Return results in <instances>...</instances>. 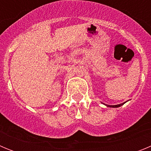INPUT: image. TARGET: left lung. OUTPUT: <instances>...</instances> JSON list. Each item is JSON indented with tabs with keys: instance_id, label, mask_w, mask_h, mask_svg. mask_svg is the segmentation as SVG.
Listing matches in <instances>:
<instances>
[{
	"instance_id": "left-lung-1",
	"label": "left lung",
	"mask_w": 151,
	"mask_h": 151,
	"mask_svg": "<svg viewBox=\"0 0 151 151\" xmlns=\"http://www.w3.org/2000/svg\"><path fill=\"white\" fill-rule=\"evenodd\" d=\"M124 104H125V103H122V104H118V105H107V106H110V107H119V106L123 105Z\"/></svg>"
}]
</instances>
